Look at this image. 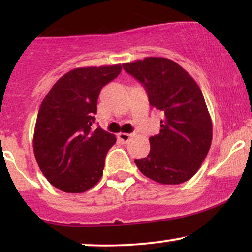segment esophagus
Listing matches in <instances>:
<instances>
[{"label": "esophagus", "mask_w": 252, "mask_h": 252, "mask_svg": "<svg viewBox=\"0 0 252 252\" xmlns=\"http://www.w3.org/2000/svg\"><path fill=\"white\" fill-rule=\"evenodd\" d=\"M118 138H120L121 141H123V142H129L130 140H131L132 135L131 134H126V132H120V134L117 135Z\"/></svg>", "instance_id": "34e87169"}]
</instances>
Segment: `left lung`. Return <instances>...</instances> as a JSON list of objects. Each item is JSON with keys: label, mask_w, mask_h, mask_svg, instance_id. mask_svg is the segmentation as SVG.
Wrapping results in <instances>:
<instances>
[{"label": "left lung", "mask_w": 252, "mask_h": 252, "mask_svg": "<svg viewBox=\"0 0 252 252\" xmlns=\"http://www.w3.org/2000/svg\"><path fill=\"white\" fill-rule=\"evenodd\" d=\"M142 83L152 108L162 116L160 134L149 138L147 158L135 160L141 173L158 184L179 185L200 168L212 142V120L200 88L179 63L148 57L123 63Z\"/></svg>", "instance_id": "1"}]
</instances>
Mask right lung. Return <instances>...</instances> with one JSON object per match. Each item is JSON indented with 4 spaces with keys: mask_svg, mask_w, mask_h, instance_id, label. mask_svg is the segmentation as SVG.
<instances>
[{
    "mask_svg": "<svg viewBox=\"0 0 252 252\" xmlns=\"http://www.w3.org/2000/svg\"><path fill=\"white\" fill-rule=\"evenodd\" d=\"M122 66L78 67L65 73L43 98L34 128L33 150L42 174L58 189L83 193L100 180L116 136L94 129L97 99Z\"/></svg>",
    "mask_w": 252,
    "mask_h": 252,
    "instance_id": "1",
    "label": "right lung"
}]
</instances>
